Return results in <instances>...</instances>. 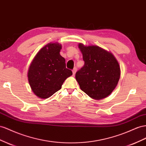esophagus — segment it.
<instances>
[{
	"label": "esophagus",
	"mask_w": 146,
	"mask_h": 146,
	"mask_svg": "<svg viewBox=\"0 0 146 146\" xmlns=\"http://www.w3.org/2000/svg\"><path fill=\"white\" fill-rule=\"evenodd\" d=\"M76 72H77V68H74V69L72 70V74H73L74 76L75 74H76Z\"/></svg>",
	"instance_id": "34e87169"
}]
</instances>
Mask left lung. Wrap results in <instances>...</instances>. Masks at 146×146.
I'll list each match as a JSON object with an SVG mask.
<instances>
[{
    "label": "left lung",
    "instance_id": "1",
    "mask_svg": "<svg viewBox=\"0 0 146 146\" xmlns=\"http://www.w3.org/2000/svg\"><path fill=\"white\" fill-rule=\"evenodd\" d=\"M85 65L76 74L80 88L95 100L112 93L120 77V65L113 54L97 45L78 44Z\"/></svg>",
    "mask_w": 146,
    "mask_h": 146
}]
</instances>
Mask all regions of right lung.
<instances>
[{"label": "right lung", "mask_w": 146, "mask_h": 146, "mask_svg": "<svg viewBox=\"0 0 146 146\" xmlns=\"http://www.w3.org/2000/svg\"><path fill=\"white\" fill-rule=\"evenodd\" d=\"M61 48L59 43L50 42L38 51L31 62L27 79L32 91L38 98L52 96L72 75L66 68L65 59L60 53Z\"/></svg>", "instance_id": "1"}]
</instances>
